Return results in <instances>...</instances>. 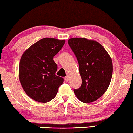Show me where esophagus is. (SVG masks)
<instances>
[{
    "mask_svg": "<svg viewBox=\"0 0 133 133\" xmlns=\"http://www.w3.org/2000/svg\"><path fill=\"white\" fill-rule=\"evenodd\" d=\"M69 79V76L68 75L67 76H65V80L66 81H68Z\"/></svg>",
    "mask_w": 133,
    "mask_h": 133,
    "instance_id": "1",
    "label": "esophagus"
}]
</instances>
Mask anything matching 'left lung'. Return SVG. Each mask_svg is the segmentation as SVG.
<instances>
[{
  "label": "left lung",
  "mask_w": 133,
  "mask_h": 133,
  "mask_svg": "<svg viewBox=\"0 0 133 133\" xmlns=\"http://www.w3.org/2000/svg\"><path fill=\"white\" fill-rule=\"evenodd\" d=\"M68 44L77 59L82 79L81 86L74 92L82 103L95 101L109 86L112 75V59L97 41L72 38L68 40Z\"/></svg>",
  "instance_id": "left-lung-1"
}]
</instances>
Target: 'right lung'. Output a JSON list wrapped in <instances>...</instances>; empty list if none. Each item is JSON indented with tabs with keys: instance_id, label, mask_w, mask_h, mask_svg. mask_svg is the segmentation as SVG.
<instances>
[{
	"instance_id": "right-lung-1",
	"label": "right lung",
	"mask_w": 133,
	"mask_h": 133,
	"mask_svg": "<svg viewBox=\"0 0 133 133\" xmlns=\"http://www.w3.org/2000/svg\"><path fill=\"white\" fill-rule=\"evenodd\" d=\"M64 40L44 38L24 52L19 64V80L31 99L47 103L54 98L64 79L56 75L57 65L53 60L64 45Z\"/></svg>"
}]
</instances>
